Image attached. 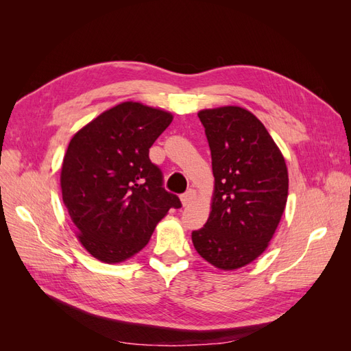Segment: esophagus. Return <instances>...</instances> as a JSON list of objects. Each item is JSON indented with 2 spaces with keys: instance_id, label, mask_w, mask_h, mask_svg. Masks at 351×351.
Returning a JSON list of instances; mask_svg holds the SVG:
<instances>
[{
  "instance_id": "1",
  "label": "esophagus",
  "mask_w": 351,
  "mask_h": 351,
  "mask_svg": "<svg viewBox=\"0 0 351 351\" xmlns=\"http://www.w3.org/2000/svg\"><path fill=\"white\" fill-rule=\"evenodd\" d=\"M195 199H196V190L189 189L184 195H182V204L183 206H189L192 202H195Z\"/></svg>"
}]
</instances>
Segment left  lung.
I'll list each match as a JSON object with an SVG mask.
<instances>
[{
    "label": "left lung",
    "mask_w": 351,
    "mask_h": 351,
    "mask_svg": "<svg viewBox=\"0 0 351 351\" xmlns=\"http://www.w3.org/2000/svg\"><path fill=\"white\" fill-rule=\"evenodd\" d=\"M197 115L215 183L209 218L192 241L206 262L234 271L269 246L289 196V171L280 147L250 111L227 105Z\"/></svg>",
    "instance_id": "8db88e82"
}]
</instances>
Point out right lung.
<instances>
[{"label": "right lung", "instance_id": "add662e5", "mask_svg": "<svg viewBox=\"0 0 351 351\" xmlns=\"http://www.w3.org/2000/svg\"><path fill=\"white\" fill-rule=\"evenodd\" d=\"M171 121V112L127 101L71 137L60 176L62 202L77 240L98 261L130 259L169 208L182 206L149 159V147Z\"/></svg>", "mask_w": 351, "mask_h": 351}]
</instances>
